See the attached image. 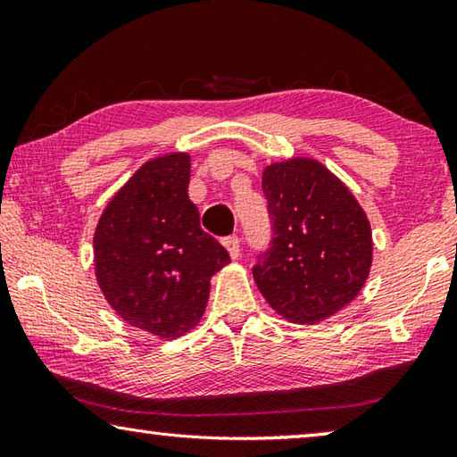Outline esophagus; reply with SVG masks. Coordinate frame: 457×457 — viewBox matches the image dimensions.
Listing matches in <instances>:
<instances>
[{"label": "esophagus", "mask_w": 457, "mask_h": 457, "mask_svg": "<svg viewBox=\"0 0 457 457\" xmlns=\"http://www.w3.org/2000/svg\"><path fill=\"white\" fill-rule=\"evenodd\" d=\"M223 245H226V250L229 252V256L231 258H239V237L237 236H228V237H223Z\"/></svg>", "instance_id": "obj_1"}]
</instances>
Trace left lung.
Masks as SVG:
<instances>
[{
  "mask_svg": "<svg viewBox=\"0 0 457 457\" xmlns=\"http://www.w3.org/2000/svg\"><path fill=\"white\" fill-rule=\"evenodd\" d=\"M262 189L272 237L256 256L253 280L290 322L328 319L357 296L369 276L373 242L365 212L312 159L266 167Z\"/></svg>",
  "mask_w": 457,
  "mask_h": 457,
  "instance_id": "left-lung-1",
  "label": "left lung"
}]
</instances>
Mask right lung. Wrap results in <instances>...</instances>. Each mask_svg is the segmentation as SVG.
<instances>
[{
  "mask_svg": "<svg viewBox=\"0 0 457 457\" xmlns=\"http://www.w3.org/2000/svg\"><path fill=\"white\" fill-rule=\"evenodd\" d=\"M187 185L189 154L149 161L106 205L95 234L96 278L108 304L159 338L195 327L210 278L229 262L226 247L201 229Z\"/></svg>",
  "mask_w": 457,
  "mask_h": 457,
  "instance_id": "obj_1",
  "label": "right lung"
}]
</instances>
